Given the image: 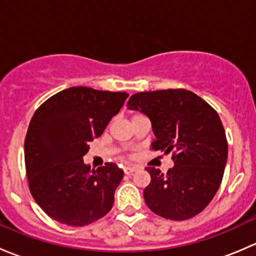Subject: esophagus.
<instances>
[{"mask_svg": "<svg viewBox=\"0 0 256 256\" xmlns=\"http://www.w3.org/2000/svg\"><path fill=\"white\" fill-rule=\"evenodd\" d=\"M136 171H138V168H136V167H125V168H124V174H131Z\"/></svg>", "mask_w": 256, "mask_h": 256, "instance_id": "1", "label": "esophagus"}]
</instances>
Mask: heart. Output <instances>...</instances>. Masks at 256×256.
Listing matches in <instances>:
<instances>
[{
    "instance_id": "obj_1",
    "label": "heart",
    "mask_w": 256,
    "mask_h": 256,
    "mask_svg": "<svg viewBox=\"0 0 256 256\" xmlns=\"http://www.w3.org/2000/svg\"><path fill=\"white\" fill-rule=\"evenodd\" d=\"M135 116H136V115H135Z\"/></svg>"
}]
</instances>
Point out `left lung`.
<instances>
[{
  "label": "left lung",
  "instance_id": "1",
  "mask_svg": "<svg viewBox=\"0 0 256 256\" xmlns=\"http://www.w3.org/2000/svg\"><path fill=\"white\" fill-rule=\"evenodd\" d=\"M128 108L151 121L156 138L152 150L174 152V166L167 174L146 168L151 176L144 190L147 207L171 220L197 216L219 190L228 160L219 115L202 98L184 89L138 92L128 99Z\"/></svg>",
  "mask_w": 256,
  "mask_h": 256
}]
</instances>
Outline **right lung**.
<instances>
[{"label": "right lung", "mask_w": 256, "mask_h": 256, "mask_svg": "<svg viewBox=\"0 0 256 256\" xmlns=\"http://www.w3.org/2000/svg\"><path fill=\"white\" fill-rule=\"evenodd\" d=\"M128 96L73 86L49 98L34 112L24 140L26 170L33 198L52 219L82 226L112 208L122 170L109 162L92 171L82 157Z\"/></svg>", "instance_id": "add662e5"}]
</instances>
